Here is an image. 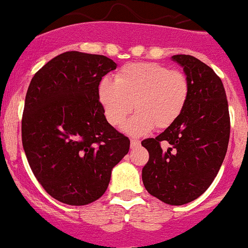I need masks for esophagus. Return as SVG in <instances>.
I'll return each mask as SVG.
<instances>
[{"mask_svg":"<svg viewBox=\"0 0 248 248\" xmlns=\"http://www.w3.org/2000/svg\"><path fill=\"white\" fill-rule=\"evenodd\" d=\"M130 146H131V148L138 147V146H140V141H139V140H131L130 141Z\"/></svg>","mask_w":248,"mask_h":248,"instance_id":"esophagus-1","label":"esophagus"}]
</instances>
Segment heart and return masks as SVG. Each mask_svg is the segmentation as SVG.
<instances>
[{"label":"heart","instance_id":"b5f03b06","mask_svg":"<svg viewBox=\"0 0 248 248\" xmlns=\"http://www.w3.org/2000/svg\"><path fill=\"white\" fill-rule=\"evenodd\" d=\"M97 93L106 119L114 128L125 124L135 103L138 113L126 124L125 131L139 136L155 126L173 125L187 102L188 81L183 73L159 63H130L120 68L115 80L103 78Z\"/></svg>","mask_w":248,"mask_h":248}]
</instances>
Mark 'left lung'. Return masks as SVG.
Returning <instances> with one entry per match:
<instances>
[{
	"mask_svg": "<svg viewBox=\"0 0 248 248\" xmlns=\"http://www.w3.org/2000/svg\"><path fill=\"white\" fill-rule=\"evenodd\" d=\"M171 61L183 67L188 98L173 125L141 142L150 153L142 181L150 195L181 206L201 196L218 174L228 150L230 117L224 85L211 67L188 55Z\"/></svg>",
	"mask_w": 248,
	"mask_h": 248,
	"instance_id": "8db88e82",
	"label": "left lung"
}]
</instances>
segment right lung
<instances>
[{"mask_svg": "<svg viewBox=\"0 0 248 248\" xmlns=\"http://www.w3.org/2000/svg\"><path fill=\"white\" fill-rule=\"evenodd\" d=\"M117 63L101 55L64 52L31 79L22 139L32 173L62 203L85 206L108 187L130 140L107 122L98 85Z\"/></svg>", "mask_w": 248, "mask_h": 248, "instance_id": "add662e5", "label": "right lung"}]
</instances>
